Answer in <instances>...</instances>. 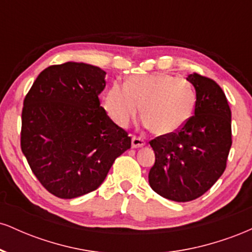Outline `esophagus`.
Instances as JSON below:
<instances>
[{"label": "esophagus", "instance_id": "1", "mask_svg": "<svg viewBox=\"0 0 252 252\" xmlns=\"http://www.w3.org/2000/svg\"><path fill=\"white\" fill-rule=\"evenodd\" d=\"M144 144H146V142H144L143 138L137 137V136H132V138H131L132 148H141V147H143Z\"/></svg>", "mask_w": 252, "mask_h": 252}]
</instances>
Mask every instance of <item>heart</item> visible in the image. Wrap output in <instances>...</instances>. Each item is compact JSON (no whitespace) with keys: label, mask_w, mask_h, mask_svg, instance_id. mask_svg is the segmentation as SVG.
Here are the masks:
<instances>
[{"label":"heart","mask_w":252,"mask_h":252,"mask_svg":"<svg viewBox=\"0 0 252 252\" xmlns=\"http://www.w3.org/2000/svg\"><path fill=\"white\" fill-rule=\"evenodd\" d=\"M195 94L187 80L168 73L131 76L122 86L114 83L105 94L106 112L118 126H126L142 112L143 120L158 136L172 135L192 115Z\"/></svg>","instance_id":"heart-1"}]
</instances>
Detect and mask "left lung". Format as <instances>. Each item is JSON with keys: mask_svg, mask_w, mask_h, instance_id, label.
Instances as JSON below:
<instances>
[{"mask_svg": "<svg viewBox=\"0 0 252 252\" xmlns=\"http://www.w3.org/2000/svg\"><path fill=\"white\" fill-rule=\"evenodd\" d=\"M187 80L195 89L194 115L179 131L149 142L155 153L150 187L178 202L194 200L216 184L232 144L231 110L220 86L198 73Z\"/></svg>", "mask_w": 252, "mask_h": 252, "instance_id": "8db88e82", "label": "left lung"}]
</instances>
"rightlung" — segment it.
I'll return each instance as SVG.
<instances>
[{
  "label": "right lung",
  "mask_w": 252,
  "mask_h": 252,
  "mask_svg": "<svg viewBox=\"0 0 252 252\" xmlns=\"http://www.w3.org/2000/svg\"><path fill=\"white\" fill-rule=\"evenodd\" d=\"M105 71L65 63L37 76L22 109L21 150L48 192L73 199L97 189L131 147L126 130L100 106Z\"/></svg>",
  "instance_id": "obj_1"
}]
</instances>
